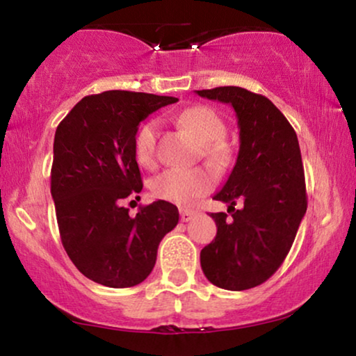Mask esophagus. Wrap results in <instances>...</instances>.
Wrapping results in <instances>:
<instances>
[{
  "label": "esophagus",
  "instance_id": "34e87169",
  "mask_svg": "<svg viewBox=\"0 0 356 356\" xmlns=\"http://www.w3.org/2000/svg\"><path fill=\"white\" fill-rule=\"evenodd\" d=\"M196 213L197 212L193 211V209H181V211H179V217H181V222H189Z\"/></svg>",
  "mask_w": 356,
  "mask_h": 356
}]
</instances>
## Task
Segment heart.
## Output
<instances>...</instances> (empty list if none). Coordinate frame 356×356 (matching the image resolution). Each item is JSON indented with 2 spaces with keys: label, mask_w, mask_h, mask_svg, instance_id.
I'll return each instance as SVG.
<instances>
[{
  "label": "heart",
  "mask_w": 356,
  "mask_h": 356,
  "mask_svg": "<svg viewBox=\"0 0 356 356\" xmlns=\"http://www.w3.org/2000/svg\"><path fill=\"white\" fill-rule=\"evenodd\" d=\"M178 123L202 144V155L211 167L222 168L230 162V149L220 140L225 134V124L212 108L202 105L189 106L178 116ZM157 133V121H147L136 134L134 154L140 165L150 167L155 162ZM150 186L155 197L188 206L211 191L213 178L202 168H167L152 179Z\"/></svg>",
  "instance_id": "1"
}]
</instances>
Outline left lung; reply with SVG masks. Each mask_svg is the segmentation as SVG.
<instances>
[{
    "mask_svg": "<svg viewBox=\"0 0 356 356\" xmlns=\"http://www.w3.org/2000/svg\"><path fill=\"white\" fill-rule=\"evenodd\" d=\"M196 94L232 105L240 128L236 163L213 196L228 204L230 216L211 213L217 235L202 248L201 267L220 289L248 290L282 266L308 207L298 138L264 95L235 86ZM238 200L241 209H234Z\"/></svg>",
    "mask_w": 356,
    "mask_h": 356,
    "instance_id": "1",
    "label": "left lung"
}]
</instances>
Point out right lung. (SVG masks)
Wrapping results in <instances>:
<instances>
[{
    "mask_svg": "<svg viewBox=\"0 0 356 356\" xmlns=\"http://www.w3.org/2000/svg\"><path fill=\"white\" fill-rule=\"evenodd\" d=\"M175 102L106 90L84 97L58 124L51 197L61 243L81 274L97 284L128 289L147 279L160 241L177 227L179 213L172 202L159 199L136 216L124 207L143 189L134 154L139 123Z\"/></svg>",
    "mask_w": 356,
    "mask_h": 356,
    "instance_id": "obj_1",
    "label": "right lung"
}]
</instances>
